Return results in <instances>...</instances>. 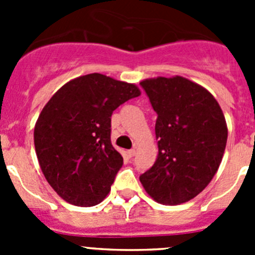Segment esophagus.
<instances>
[{"label":"esophagus","instance_id":"esophagus-1","mask_svg":"<svg viewBox=\"0 0 255 255\" xmlns=\"http://www.w3.org/2000/svg\"><path fill=\"white\" fill-rule=\"evenodd\" d=\"M134 155H135V149L128 150V157H129V158H132Z\"/></svg>","mask_w":255,"mask_h":255}]
</instances>
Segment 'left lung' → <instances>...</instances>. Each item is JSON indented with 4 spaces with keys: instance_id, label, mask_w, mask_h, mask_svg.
<instances>
[{
    "instance_id": "left-lung-1",
    "label": "left lung",
    "mask_w": 255,
    "mask_h": 255,
    "mask_svg": "<svg viewBox=\"0 0 255 255\" xmlns=\"http://www.w3.org/2000/svg\"><path fill=\"white\" fill-rule=\"evenodd\" d=\"M157 114L158 155L140 175L148 194L162 204H180L208 185L222 161L227 126L207 89L181 76L140 83Z\"/></svg>"
}]
</instances>
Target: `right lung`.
<instances>
[{
    "label": "right lung",
    "instance_id": "add662e5",
    "mask_svg": "<svg viewBox=\"0 0 255 255\" xmlns=\"http://www.w3.org/2000/svg\"><path fill=\"white\" fill-rule=\"evenodd\" d=\"M140 96L134 84L88 74L60 88L40 112L34 145L44 177L74 206L101 203L124 158L111 143L112 112Z\"/></svg>",
    "mask_w": 255,
    "mask_h": 255
}]
</instances>
